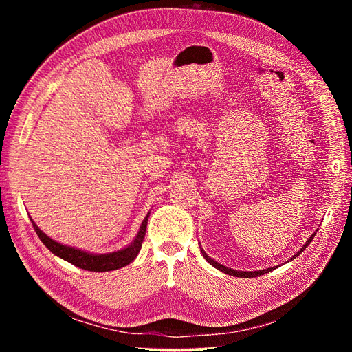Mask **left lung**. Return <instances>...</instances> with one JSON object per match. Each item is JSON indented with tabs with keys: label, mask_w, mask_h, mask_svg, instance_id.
Listing matches in <instances>:
<instances>
[{
	"label": "left lung",
	"mask_w": 352,
	"mask_h": 352,
	"mask_svg": "<svg viewBox=\"0 0 352 352\" xmlns=\"http://www.w3.org/2000/svg\"><path fill=\"white\" fill-rule=\"evenodd\" d=\"M314 235H316V232L313 233V235L308 238L307 241H305V243L302 245V248L298 251L296 254H294V257L292 258H289V260H294V258H296L298 255H300L308 245H310V242L313 241V238H314ZM201 252H202V255H204V258L212 265V267H216L217 270H220V272H223V273H226V274H230V276H236V278H257V276H261V274H265V273H269V272H272L273 269H276V267H270V269H263V270H255V272H243V270H233V269H230V267H226V265H223V264H220V263H217L216 260H212L211 257H208V254L201 248Z\"/></svg>",
	"instance_id": "obj_1"
}]
</instances>
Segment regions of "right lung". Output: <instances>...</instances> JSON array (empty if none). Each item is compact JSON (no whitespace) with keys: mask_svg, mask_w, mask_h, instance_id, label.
<instances>
[{"mask_svg":"<svg viewBox=\"0 0 352 352\" xmlns=\"http://www.w3.org/2000/svg\"><path fill=\"white\" fill-rule=\"evenodd\" d=\"M148 217H150V212H148L145 219L142 220L141 228H140V230H138V235L129 245H126L124 248H122L119 251L107 252V254H94L89 251H83L80 248L70 247V245L60 243L52 238L47 236L45 233L35 225L34 220L30 219V221H32V225H34V229L36 232V235L39 236V239L42 241V243H44L52 254L57 255V257L66 260L70 264L76 265V267L83 269V270L111 272V270L122 269V267H124V265L131 264L136 258V255L140 254L144 238H145Z\"/></svg>","mask_w":352,"mask_h":352,"instance_id":"obj_1","label":"right lung"}]
</instances>
